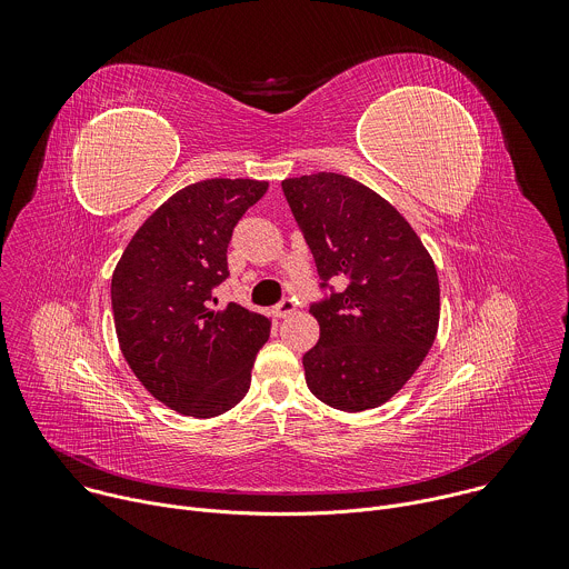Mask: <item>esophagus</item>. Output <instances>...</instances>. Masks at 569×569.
I'll return each mask as SVG.
<instances>
[{
	"label": "esophagus",
	"instance_id": "obj_1",
	"mask_svg": "<svg viewBox=\"0 0 569 569\" xmlns=\"http://www.w3.org/2000/svg\"><path fill=\"white\" fill-rule=\"evenodd\" d=\"M295 308H297V306H295V301H292V299H283L281 303H277V306H274V310H272V312H274V317L283 319V317H290V315L295 312Z\"/></svg>",
	"mask_w": 569,
	"mask_h": 569
}]
</instances>
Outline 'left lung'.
<instances>
[{
  "label": "left lung",
  "instance_id": "1",
  "mask_svg": "<svg viewBox=\"0 0 569 569\" xmlns=\"http://www.w3.org/2000/svg\"><path fill=\"white\" fill-rule=\"evenodd\" d=\"M321 286L347 288L310 306L319 342L303 356L308 389L342 412L387 402L435 345L441 290L412 224L382 196L340 173L281 182Z\"/></svg>",
  "mask_w": 569,
  "mask_h": 569
}]
</instances>
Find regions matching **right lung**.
Masks as SVG:
<instances>
[{
	"label": "right lung",
	"instance_id": "add662e5",
	"mask_svg": "<svg viewBox=\"0 0 569 569\" xmlns=\"http://www.w3.org/2000/svg\"><path fill=\"white\" fill-rule=\"evenodd\" d=\"M268 182L202 180L173 193L130 238L112 272L121 353L167 408L196 419L224 415L252 382L272 321L238 303L211 308L227 279L236 222Z\"/></svg>",
	"mask_w": 569,
	"mask_h": 569
}]
</instances>
